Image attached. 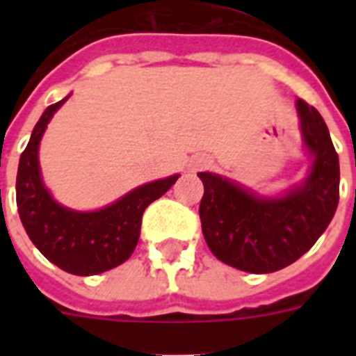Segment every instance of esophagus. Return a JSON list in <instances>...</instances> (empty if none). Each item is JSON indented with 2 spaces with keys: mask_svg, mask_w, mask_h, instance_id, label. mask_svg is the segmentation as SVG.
Returning <instances> with one entry per match:
<instances>
[{
  "mask_svg": "<svg viewBox=\"0 0 356 356\" xmlns=\"http://www.w3.org/2000/svg\"><path fill=\"white\" fill-rule=\"evenodd\" d=\"M207 164H209V161H207L205 156H195L194 161L190 162V170H192V172H197V170L207 168Z\"/></svg>",
  "mask_w": 356,
  "mask_h": 356,
  "instance_id": "1",
  "label": "esophagus"
}]
</instances>
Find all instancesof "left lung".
<instances>
[{"instance_id":"left-lung-1","label":"left lung","mask_w":356,"mask_h":356,"mask_svg":"<svg viewBox=\"0 0 356 356\" xmlns=\"http://www.w3.org/2000/svg\"><path fill=\"white\" fill-rule=\"evenodd\" d=\"M314 164L303 186L281 200H260L214 173H197L203 236L216 259L249 273H271L303 257L323 234L340 200V162L321 114L298 102Z\"/></svg>"}]
</instances>
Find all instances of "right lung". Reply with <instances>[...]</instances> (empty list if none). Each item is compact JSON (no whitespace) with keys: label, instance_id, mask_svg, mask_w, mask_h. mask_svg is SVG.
I'll use <instances>...</instances> for the list:
<instances>
[{"label":"right lung","instance_id":"right-lung-1","mask_svg":"<svg viewBox=\"0 0 356 356\" xmlns=\"http://www.w3.org/2000/svg\"><path fill=\"white\" fill-rule=\"evenodd\" d=\"M64 102L66 97L44 111L19 156L16 205L31 242L49 262L74 275H96L123 264L133 254L142 214L172 188L179 175L144 184L96 212H74L55 203L42 184L38 144L47 122Z\"/></svg>","mask_w":356,"mask_h":356}]
</instances>
